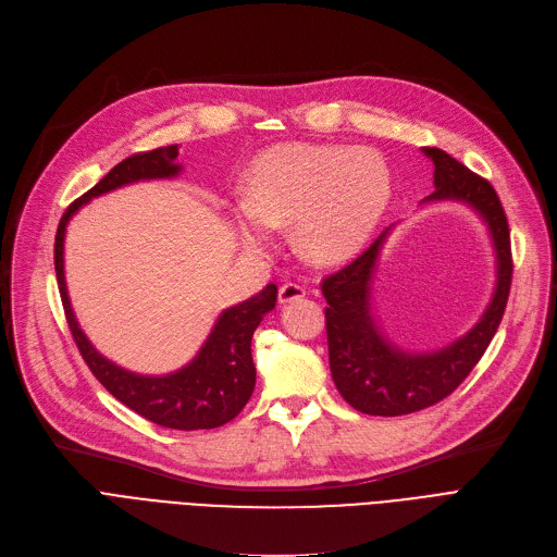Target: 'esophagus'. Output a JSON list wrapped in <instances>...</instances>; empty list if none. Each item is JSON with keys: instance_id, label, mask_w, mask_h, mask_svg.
<instances>
[{"instance_id": "1", "label": "esophagus", "mask_w": 557, "mask_h": 557, "mask_svg": "<svg viewBox=\"0 0 557 557\" xmlns=\"http://www.w3.org/2000/svg\"><path fill=\"white\" fill-rule=\"evenodd\" d=\"M307 296V290L300 286V284H294V282H286L280 286V294H277V300L280 305H288V302H296L300 298Z\"/></svg>"}]
</instances>
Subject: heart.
<instances>
[{
	"mask_svg": "<svg viewBox=\"0 0 557 557\" xmlns=\"http://www.w3.org/2000/svg\"><path fill=\"white\" fill-rule=\"evenodd\" d=\"M391 194V169L374 149L288 141L252 162L246 196L230 205V221L250 252L271 250L275 230L294 223L307 257L336 263L372 237Z\"/></svg>",
	"mask_w": 557,
	"mask_h": 557,
	"instance_id": "1",
	"label": "heart"
}]
</instances>
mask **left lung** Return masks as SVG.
Masks as SVG:
<instances>
[{
  "label": "left lung",
  "mask_w": 557,
  "mask_h": 557,
  "mask_svg": "<svg viewBox=\"0 0 557 557\" xmlns=\"http://www.w3.org/2000/svg\"><path fill=\"white\" fill-rule=\"evenodd\" d=\"M433 162V187L420 205L460 202L485 225L494 252V288L481 318L451 343L416 352L388 338L374 311V277L397 223L359 259L323 282L332 379L343 399L368 416H406L451 395L472 372L499 327L510 294V232L492 185L441 149H422Z\"/></svg>",
  "instance_id": "left-lung-1"
}]
</instances>
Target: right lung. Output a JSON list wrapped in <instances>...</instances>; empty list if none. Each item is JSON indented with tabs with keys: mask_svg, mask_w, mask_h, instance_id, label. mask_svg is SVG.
<instances>
[{
	"mask_svg": "<svg viewBox=\"0 0 557 557\" xmlns=\"http://www.w3.org/2000/svg\"><path fill=\"white\" fill-rule=\"evenodd\" d=\"M178 149V144L162 146V149L126 158L110 169L90 191L74 200L63 214L55 232L53 259L70 330L85 363L90 366L92 374L106 386V391L137 416L160 426L196 431L216 429L230 422L248 404L257 379L250 343L263 315L275 309L277 286L269 284L257 296L223 309L214 320L208 338L198 347V352L178 370L164 374H141L103 357L92 341L85 336L72 309L65 282V234L74 214L92 198L126 185L178 178L183 173Z\"/></svg>",
	"mask_w": 557,
	"mask_h": 557,
	"instance_id": "obj_1",
	"label": "right lung"
}]
</instances>
